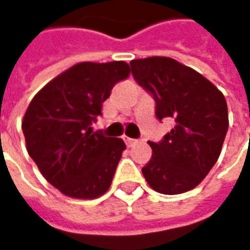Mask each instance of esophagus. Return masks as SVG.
Listing matches in <instances>:
<instances>
[{
	"label": "esophagus",
	"instance_id": "1",
	"mask_svg": "<svg viewBox=\"0 0 250 250\" xmlns=\"http://www.w3.org/2000/svg\"><path fill=\"white\" fill-rule=\"evenodd\" d=\"M124 141H125V144H126L128 147H132V146H135V145L139 142L138 139H132V138H128V136H125V138H124Z\"/></svg>",
	"mask_w": 250,
	"mask_h": 250
}]
</instances>
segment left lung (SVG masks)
<instances>
[{
  "label": "left lung",
  "instance_id": "8db88e82",
  "mask_svg": "<svg viewBox=\"0 0 250 250\" xmlns=\"http://www.w3.org/2000/svg\"><path fill=\"white\" fill-rule=\"evenodd\" d=\"M139 85L153 94L156 117L174 118L176 126L152 147L142 168L157 193L174 195L193 190L218 160L228 131V106L224 94L203 74L166 56L131 62Z\"/></svg>",
  "mask_w": 250,
  "mask_h": 250
}]
</instances>
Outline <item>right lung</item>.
Returning <instances> with one entry per match:
<instances>
[{
    "label": "right lung",
    "mask_w": 250,
    "mask_h": 250,
    "mask_svg": "<svg viewBox=\"0 0 250 250\" xmlns=\"http://www.w3.org/2000/svg\"><path fill=\"white\" fill-rule=\"evenodd\" d=\"M131 74L125 62H82L64 70L32 98L22 119L26 150L62 194L93 200L108 191L125 144L91 124L112 87Z\"/></svg>",
    "instance_id": "1"
}]
</instances>
